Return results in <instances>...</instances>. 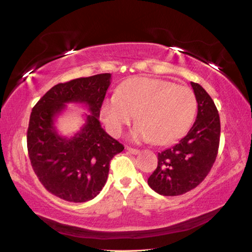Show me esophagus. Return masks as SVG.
Segmentation results:
<instances>
[{
	"mask_svg": "<svg viewBox=\"0 0 252 252\" xmlns=\"http://www.w3.org/2000/svg\"><path fill=\"white\" fill-rule=\"evenodd\" d=\"M126 149L130 153H132V155H138V153H140V150H138V149H134V148H131V147H126Z\"/></svg>",
	"mask_w": 252,
	"mask_h": 252,
	"instance_id": "esophagus-1",
	"label": "esophagus"
}]
</instances>
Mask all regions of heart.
Here are the masks:
<instances>
[{"label":"heart","mask_w":252,"mask_h":252,"mask_svg":"<svg viewBox=\"0 0 252 252\" xmlns=\"http://www.w3.org/2000/svg\"><path fill=\"white\" fill-rule=\"evenodd\" d=\"M197 113V100L186 87L151 78H132L119 85L116 94L102 102L101 118L118 136L133 120V139L169 144L189 130Z\"/></svg>","instance_id":"obj_1"}]
</instances>
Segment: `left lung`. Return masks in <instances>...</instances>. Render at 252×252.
I'll return each mask as SVG.
<instances>
[{"label": "left lung", "mask_w": 252, "mask_h": 252, "mask_svg": "<svg viewBox=\"0 0 252 252\" xmlns=\"http://www.w3.org/2000/svg\"><path fill=\"white\" fill-rule=\"evenodd\" d=\"M198 114L179 143L158 153V167L148 185L162 195H180L194 189L210 172L218 155L220 118L215 102L201 85L191 82Z\"/></svg>", "instance_id": "obj_1"}]
</instances>
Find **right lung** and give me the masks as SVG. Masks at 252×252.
<instances>
[{
	"label": "right lung",
	"mask_w": 252,
	"mask_h": 252,
	"mask_svg": "<svg viewBox=\"0 0 252 252\" xmlns=\"http://www.w3.org/2000/svg\"><path fill=\"white\" fill-rule=\"evenodd\" d=\"M110 80V73H102L59 83L32 109L27 135L32 168L45 189L65 201L96 197L108 179L110 161L125 149L99 121ZM71 101L85 103L92 114L78 134L65 138L57 134L54 120Z\"/></svg>",
	"instance_id": "obj_1"
}]
</instances>
